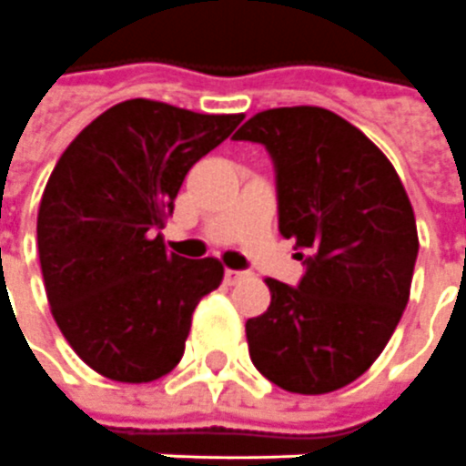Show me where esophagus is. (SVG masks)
Segmentation results:
<instances>
[{
	"instance_id": "esophagus-1",
	"label": "esophagus",
	"mask_w": 466,
	"mask_h": 466,
	"mask_svg": "<svg viewBox=\"0 0 466 466\" xmlns=\"http://www.w3.org/2000/svg\"><path fill=\"white\" fill-rule=\"evenodd\" d=\"M243 276H246V273H240V270L226 268V283H230V286H233V283H238V280L243 279Z\"/></svg>"
}]
</instances>
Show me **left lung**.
Returning <instances> with one entry per match:
<instances>
[{
    "instance_id": "obj_1",
    "label": "left lung",
    "mask_w": 466,
    "mask_h": 466,
    "mask_svg": "<svg viewBox=\"0 0 466 466\" xmlns=\"http://www.w3.org/2000/svg\"><path fill=\"white\" fill-rule=\"evenodd\" d=\"M236 140L268 147L280 233L309 250L299 289L266 279L270 306L246 321L250 361L293 394L336 391L374 364L407 309L419 253L407 190L359 127L323 107L263 110Z\"/></svg>"
}]
</instances>
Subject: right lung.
I'll return each mask as SVG.
<instances>
[{"label":"right lung","instance_id":"1","mask_svg":"<svg viewBox=\"0 0 466 466\" xmlns=\"http://www.w3.org/2000/svg\"><path fill=\"white\" fill-rule=\"evenodd\" d=\"M240 120L125 100L95 117L49 175L37 213L49 311L105 379L147 384L183 359L193 311L220 286L223 263L167 253L157 230L187 170Z\"/></svg>","mask_w":466,"mask_h":466}]
</instances>
